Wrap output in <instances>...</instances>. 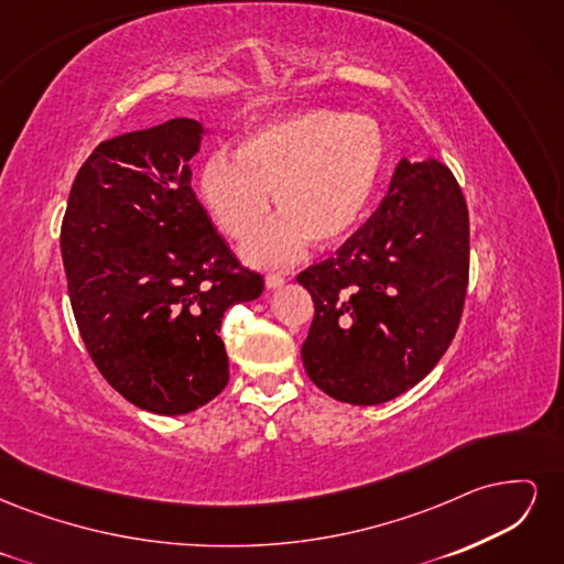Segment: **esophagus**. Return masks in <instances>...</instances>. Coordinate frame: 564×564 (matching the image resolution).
Returning <instances> with one entry per match:
<instances>
[{
	"mask_svg": "<svg viewBox=\"0 0 564 564\" xmlns=\"http://www.w3.org/2000/svg\"><path fill=\"white\" fill-rule=\"evenodd\" d=\"M284 284V278L282 275H265V286L268 289H278Z\"/></svg>",
	"mask_w": 564,
	"mask_h": 564,
	"instance_id": "esophagus-1",
	"label": "esophagus"
}]
</instances>
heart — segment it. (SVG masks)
I'll return each mask as SVG.
<instances>
[{
	"mask_svg": "<svg viewBox=\"0 0 564 564\" xmlns=\"http://www.w3.org/2000/svg\"><path fill=\"white\" fill-rule=\"evenodd\" d=\"M388 143L377 119L317 108L251 129L228 152H214L199 193L232 240L261 226L272 202L282 216L256 232L245 256L256 265L294 261L305 242L334 247L360 226L386 169Z\"/></svg>",
	"mask_w": 564,
	"mask_h": 564,
	"instance_id": "1",
	"label": "heart"
}]
</instances>
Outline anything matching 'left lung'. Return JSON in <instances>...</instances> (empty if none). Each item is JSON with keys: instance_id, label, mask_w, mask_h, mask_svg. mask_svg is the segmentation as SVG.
<instances>
[{"instance_id": "8db88e82", "label": "left lung", "mask_w": 564, "mask_h": 564, "mask_svg": "<svg viewBox=\"0 0 564 564\" xmlns=\"http://www.w3.org/2000/svg\"><path fill=\"white\" fill-rule=\"evenodd\" d=\"M468 268V207L454 174L437 160H402L367 224L299 272L315 303L301 348L311 381L365 406L414 388L454 340Z\"/></svg>"}]
</instances>
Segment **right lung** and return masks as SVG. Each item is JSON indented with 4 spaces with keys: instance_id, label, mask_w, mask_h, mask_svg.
<instances>
[{
    "instance_id": "add662e5",
    "label": "right lung",
    "mask_w": 564,
    "mask_h": 564,
    "mask_svg": "<svg viewBox=\"0 0 564 564\" xmlns=\"http://www.w3.org/2000/svg\"><path fill=\"white\" fill-rule=\"evenodd\" d=\"M202 127L176 117L98 143L61 226L67 294L104 379L152 414L195 412L228 386L220 319L259 299L191 187Z\"/></svg>"
}]
</instances>
